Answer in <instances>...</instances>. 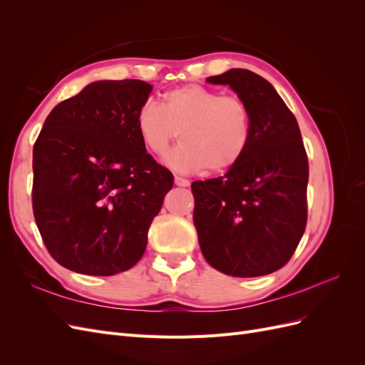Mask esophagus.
Segmentation results:
<instances>
[{
  "instance_id": "obj_1",
  "label": "esophagus",
  "mask_w": 365,
  "mask_h": 365,
  "mask_svg": "<svg viewBox=\"0 0 365 365\" xmlns=\"http://www.w3.org/2000/svg\"><path fill=\"white\" fill-rule=\"evenodd\" d=\"M175 184L180 185V187H189L190 181L185 180V178H181V176H175Z\"/></svg>"
}]
</instances>
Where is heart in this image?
Listing matches in <instances>:
<instances>
[{"label": "heart", "instance_id": "obj_1", "mask_svg": "<svg viewBox=\"0 0 365 365\" xmlns=\"http://www.w3.org/2000/svg\"><path fill=\"white\" fill-rule=\"evenodd\" d=\"M138 137L153 155H164L181 138L165 163L176 172H227L240 163L251 141V114L237 96H220L201 85L175 88L163 106L146 102L137 114Z\"/></svg>", "mask_w": 365, "mask_h": 365}]
</instances>
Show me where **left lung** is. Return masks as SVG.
<instances>
[{"instance_id":"left-lung-1","label":"left lung","mask_w":365,"mask_h":365,"mask_svg":"<svg viewBox=\"0 0 365 365\" xmlns=\"http://www.w3.org/2000/svg\"><path fill=\"white\" fill-rule=\"evenodd\" d=\"M228 85L251 114L248 150L224 176L195 181L193 222L205 260L233 277H259L289 262L307 220L309 164L294 114L262 76L233 68Z\"/></svg>"}]
</instances>
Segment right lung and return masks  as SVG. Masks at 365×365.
<instances>
[{
    "mask_svg": "<svg viewBox=\"0 0 365 365\" xmlns=\"http://www.w3.org/2000/svg\"><path fill=\"white\" fill-rule=\"evenodd\" d=\"M152 85L93 82L53 108L33 146V215L51 257L86 275H114L141 259L173 185L137 132Z\"/></svg>",
    "mask_w": 365,
    "mask_h": 365,
    "instance_id": "add662e5",
    "label": "right lung"
}]
</instances>
